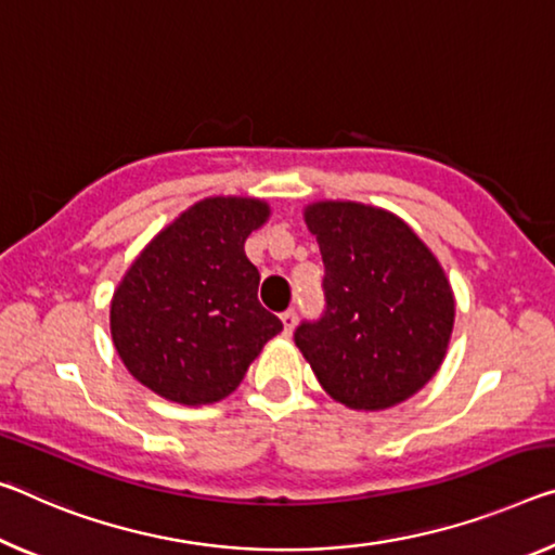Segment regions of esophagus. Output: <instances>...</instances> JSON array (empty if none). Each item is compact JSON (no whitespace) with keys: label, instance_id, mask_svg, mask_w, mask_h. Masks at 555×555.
<instances>
[{"label":"esophagus","instance_id":"esophagus-1","mask_svg":"<svg viewBox=\"0 0 555 555\" xmlns=\"http://www.w3.org/2000/svg\"><path fill=\"white\" fill-rule=\"evenodd\" d=\"M281 323H284V333H286V336H292L294 325H296V311L288 309V311L281 313Z\"/></svg>","mask_w":555,"mask_h":555}]
</instances>
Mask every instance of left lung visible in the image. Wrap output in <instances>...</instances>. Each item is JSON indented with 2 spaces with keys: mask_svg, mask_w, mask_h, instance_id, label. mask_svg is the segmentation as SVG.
I'll use <instances>...</instances> for the list:
<instances>
[{
  "mask_svg": "<svg viewBox=\"0 0 555 555\" xmlns=\"http://www.w3.org/2000/svg\"><path fill=\"white\" fill-rule=\"evenodd\" d=\"M304 219L321 246L325 311L294 340L321 388L350 410H388L442 365L454 325L450 281L427 244L388 209L313 202Z\"/></svg>",
  "mask_w": 555,
  "mask_h": 555,
  "instance_id": "8db88e82",
  "label": "left lung"
}]
</instances>
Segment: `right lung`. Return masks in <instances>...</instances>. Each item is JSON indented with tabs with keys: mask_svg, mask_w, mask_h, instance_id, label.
<instances>
[{
	"mask_svg": "<svg viewBox=\"0 0 555 555\" xmlns=\"http://www.w3.org/2000/svg\"><path fill=\"white\" fill-rule=\"evenodd\" d=\"M269 215L263 199L207 197L138 254L111 301L113 346L138 383L180 404L236 390L284 328L259 304V271L244 254Z\"/></svg>",
	"mask_w": 555,
	"mask_h": 555,
	"instance_id": "obj_1",
	"label": "right lung"
}]
</instances>
